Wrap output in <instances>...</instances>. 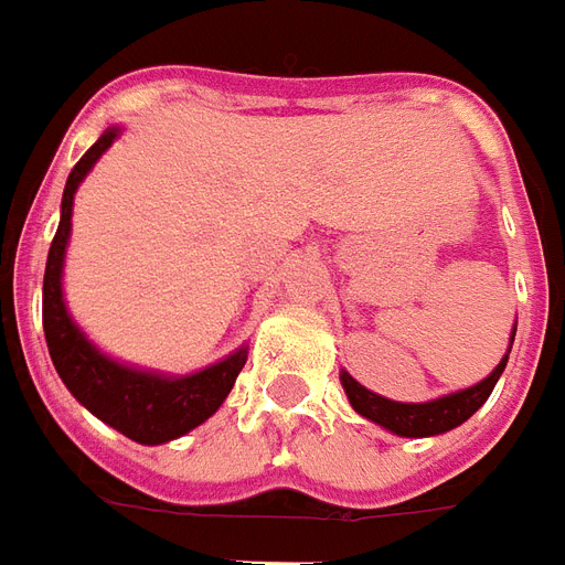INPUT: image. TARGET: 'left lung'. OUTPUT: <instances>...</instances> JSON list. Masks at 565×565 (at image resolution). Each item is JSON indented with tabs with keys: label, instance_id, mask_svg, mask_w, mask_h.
Masks as SVG:
<instances>
[{
	"label": "left lung",
	"instance_id": "obj_1",
	"mask_svg": "<svg viewBox=\"0 0 565 565\" xmlns=\"http://www.w3.org/2000/svg\"><path fill=\"white\" fill-rule=\"evenodd\" d=\"M513 337H516V324L511 330V345ZM511 345H508V354H511ZM508 354L502 356L497 369L490 371L488 377L476 383L470 388H461V392L444 394V397H435V401L426 403H401L388 401V397H380V394L369 392L365 386H360L348 371L339 374L342 380V388H345L348 401L354 406V412H360L362 417H369L374 424H380L388 433L401 435V438H429V435H441L461 426L470 415L484 406V401L490 397L497 380L502 377V371L508 365Z\"/></svg>",
	"mask_w": 565,
	"mask_h": 565
}]
</instances>
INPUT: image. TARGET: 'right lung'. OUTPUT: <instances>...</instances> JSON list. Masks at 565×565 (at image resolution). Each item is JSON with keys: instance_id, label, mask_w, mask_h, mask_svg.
Wrapping results in <instances>:
<instances>
[{"instance_id": "add662e5", "label": "right lung", "mask_w": 565, "mask_h": 565, "mask_svg": "<svg viewBox=\"0 0 565 565\" xmlns=\"http://www.w3.org/2000/svg\"><path fill=\"white\" fill-rule=\"evenodd\" d=\"M121 127H107L84 156L72 168L63 188L60 203V226L49 249L43 278V330L45 345L52 354L54 369L66 388L84 403L92 415L118 429L121 435L139 444H164L179 435L191 433L194 426L209 420L226 401L237 374L246 365V345L237 348L226 360L214 362L194 374H159L124 365L92 345L86 333L72 322L63 301V258H66L68 232H72V205L75 191L84 182L92 164L98 162L107 148L118 139Z\"/></svg>"}]
</instances>
